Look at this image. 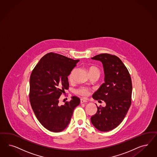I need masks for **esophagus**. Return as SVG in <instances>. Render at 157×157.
Here are the masks:
<instances>
[{"label": "esophagus", "mask_w": 157, "mask_h": 157, "mask_svg": "<svg viewBox=\"0 0 157 157\" xmlns=\"http://www.w3.org/2000/svg\"><path fill=\"white\" fill-rule=\"evenodd\" d=\"M86 102H87L86 100H84V99H80V103H86Z\"/></svg>", "instance_id": "34e87169"}]
</instances>
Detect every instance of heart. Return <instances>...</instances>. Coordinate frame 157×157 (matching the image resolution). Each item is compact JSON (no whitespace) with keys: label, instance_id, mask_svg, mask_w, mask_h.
Listing matches in <instances>:
<instances>
[{"label":"heart","instance_id":"1","mask_svg":"<svg viewBox=\"0 0 157 157\" xmlns=\"http://www.w3.org/2000/svg\"><path fill=\"white\" fill-rule=\"evenodd\" d=\"M89 72L90 73H98L99 74L100 73L99 70L98 69V67H96L95 66H91L89 69ZM72 75H73V71L71 72V74L69 75V79L71 80L72 78ZM76 93L82 96H86L89 95L90 94V90L84 86H81L80 88H78L77 90H76Z\"/></svg>","mask_w":157,"mask_h":157}]
</instances>
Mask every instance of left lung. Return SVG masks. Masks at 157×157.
<instances>
[{"label":"left lung","mask_w":157,"mask_h":157,"mask_svg":"<svg viewBox=\"0 0 157 157\" xmlns=\"http://www.w3.org/2000/svg\"><path fill=\"white\" fill-rule=\"evenodd\" d=\"M91 59L101 62L105 73V82L92 98L106 104L105 107L97 106L91 122L100 131H109L121 124L131 106V78L126 66L117 56L101 54Z\"/></svg>","instance_id":"obj_1"}]
</instances>
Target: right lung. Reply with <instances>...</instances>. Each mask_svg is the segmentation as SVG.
I'll use <instances>...</instances> for the list:
<instances>
[{
	"mask_svg": "<svg viewBox=\"0 0 157 157\" xmlns=\"http://www.w3.org/2000/svg\"><path fill=\"white\" fill-rule=\"evenodd\" d=\"M79 60L50 52L43 56L30 77L29 100L36 118L48 131L59 132L69 125L74 109L80 103L77 96L59 106V98L69 88L67 76Z\"/></svg>",
	"mask_w": 157,
	"mask_h": 157,
	"instance_id": "add662e5",
	"label": "right lung"
}]
</instances>
